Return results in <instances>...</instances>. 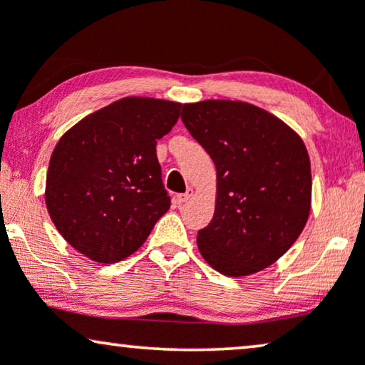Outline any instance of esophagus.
I'll return each mask as SVG.
<instances>
[{"mask_svg":"<svg viewBox=\"0 0 365 365\" xmlns=\"http://www.w3.org/2000/svg\"><path fill=\"white\" fill-rule=\"evenodd\" d=\"M192 194H194V191H192L191 187H189L186 192H182V194H178V196H176V202H178V204H182V202L189 201V199L192 197Z\"/></svg>","mask_w":365,"mask_h":365,"instance_id":"esophagus-1","label":"esophagus"}]
</instances>
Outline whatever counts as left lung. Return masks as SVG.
<instances>
[{"mask_svg": "<svg viewBox=\"0 0 365 365\" xmlns=\"http://www.w3.org/2000/svg\"><path fill=\"white\" fill-rule=\"evenodd\" d=\"M182 123L216 164L212 221L197 247L224 276H249L276 262L301 236L311 211V161L287 124L249 103L184 104Z\"/></svg>", "mask_w": 365, "mask_h": 365, "instance_id": "obj_1", "label": "left lung"}]
</instances>
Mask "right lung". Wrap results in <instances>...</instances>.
Masks as SVG:
<instances>
[{
    "label": "right lung",
    "mask_w": 365,
    "mask_h": 365,
    "mask_svg": "<svg viewBox=\"0 0 365 365\" xmlns=\"http://www.w3.org/2000/svg\"><path fill=\"white\" fill-rule=\"evenodd\" d=\"M181 104L124 98L89 114L49 159L46 207L59 234L84 256L111 264L131 256L171 206L156 143Z\"/></svg>",
    "instance_id": "add662e5"
}]
</instances>
